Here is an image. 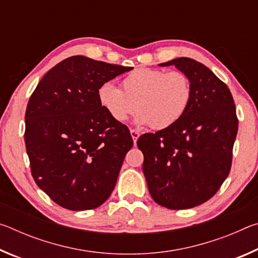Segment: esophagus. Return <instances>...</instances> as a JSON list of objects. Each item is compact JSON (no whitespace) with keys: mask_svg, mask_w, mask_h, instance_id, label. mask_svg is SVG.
Here are the masks:
<instances>
[{"mask_svg":"<svg viewBox=\"0 0 258 258\" xmlns=\"http://www.w3.org/2000/svg\"><path fill=\"white\" fill-rule=\"evenodd\" d=\"M131 135H132V139H133L134 145H135V143H137V140L140 137V133L138 132V131H135V130H131Z\"/></svg>","mask_w":258,"mask_h":258,"instance_id":"34e87169","label":"esophagus"}]
</instances>
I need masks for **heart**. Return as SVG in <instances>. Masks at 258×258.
<instances>
[{
    "instance_id": "1",
    "label": "heart",
    "mask_w": 258,
    "mask_h": 258,
    "mask_svg": "<svg viewBox=\"0 0 258 258\" xmlns=\"http://www.w3.org/2000/svg\"><path fill=\"white\" fill-rule=\"evenodd\" d=\"M123 91L110 82L98 89L100 106L116 123H125L139 113L135 124L166 128L176 124L189 107L192 89L190 80L182 72L138 68L126 76Z\"/></svg>"
}]
</instances>
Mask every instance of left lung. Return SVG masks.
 I'll use <instances>...</instances> for the list:
<instances>
[{
    "label": "left lung",
    "mask_w": 258,
    "mask_h": 258,
    "mask_svg": "<svg viewBox=\"0 0 258 258\" xmlns=\"http://www.w3.org/2000/svg\"><path fill=\"white\" fill-rule=\"evenodd\" d=\"M159 66L184 73L192 97L176 124L138 139L142 171L157 204L187 209L211 199L229 175L238 132L235 106L229 87L198 61L182 56Z\"/></svg>",
    "instance_id": "left-lung-1"
}]
</instances>
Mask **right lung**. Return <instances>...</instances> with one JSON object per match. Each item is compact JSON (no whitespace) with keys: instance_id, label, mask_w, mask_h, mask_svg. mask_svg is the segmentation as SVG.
<instances>
[{"instance_id":"add662e5","label":"right lung","mask_w":258,"mask_h":258,"mask_svg":"<svg viewBox=\"0 0 258 258\" xmlns=\"http://www.w3.org/2000/svg\"><path fill=\"white\" fill-rule=\"evenodd\" d=\"M74 55L38 83L26 109V150L40 189L71 211L94 209L110 197L133 140L100 106L98 89L132 71Z\"/></svg>"}]
</instances>
